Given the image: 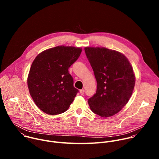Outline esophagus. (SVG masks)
I'll use <instances>...</instances> for the list:
<instances>
[{"label": "esophagus", "mask_w": 159, "mask_h": 159, "mask_svg": "<svg viewBox=\"0 0 159 159\" xmlns=\"http://www.w3.org/2000/svg\"><path fill=\"white\" fill-rule=\"evenodd\" d=\"M80 93L81 95H84V89L80 90Z\"/></svg>", "instance_id": "esophagus-1"}]
</instances>
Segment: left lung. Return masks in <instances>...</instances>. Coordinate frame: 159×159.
Wrapping results in <instances>:
<instances>
[{
  "label": "left lung",
  "instance_id": "8db88e82",
  "mask_svg": "<svg viewBox=\"0 0 159 159\" xmlns=\"http://www.w3.org/2000/svg\"><path fill=\"white\" fill-rule=\"evenodd\" d=\"M85 55L97 81L96 93L88 99L95 114L107 118L118 113L128 102L135 77L126 57L104 47H85Z\"/></svg>",
  "mask_w": 159,
  "mask_h": 159
}]
</instances>
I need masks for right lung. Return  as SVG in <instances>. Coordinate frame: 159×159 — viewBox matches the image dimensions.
Returning <instances> with one entry per match:
<instances>
[{
	"mask_svg": "<svg viewBox=\"0 0 159 159\" xmlns=\"http://www.w3.org/2000/svg\"><path fill=\"white\" fill-rule=\"evenodd\" d=\"M82 48L58 46L40 53L33 61L28 77L30 93L36 105L50 115L69 109L79 90L74 87L69 67Z\"/></svg>",
	"mask_w": 159,
	"mask_h": 159,
	"instance_id": "obj_1",
	"label": "right lung"
}]
</instances>
